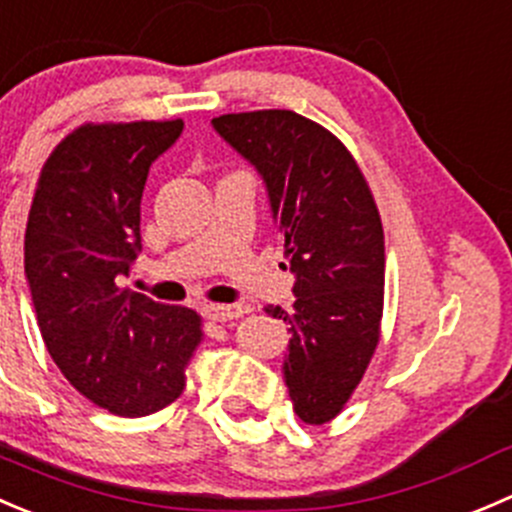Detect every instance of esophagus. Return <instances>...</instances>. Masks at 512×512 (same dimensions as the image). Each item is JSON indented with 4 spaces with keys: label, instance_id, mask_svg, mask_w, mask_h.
<instances>
[{
    "label": "esophagus",
    "instance_id": "34e87169",
    "mask_svg": "<svg viewBox=\"0 0 512 512\" xmlns=\"http://www.w3.org/2000/svg\"><path fill=\"white\" fill-rule=\"evenodd\" d=\"M249 311L251 308L246 303H209V306H204L206 318H211V321H234Z\"/></svg>",
    "mask_w": 512,
    "mask_h": 512
}]
</instances>
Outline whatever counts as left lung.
<instances>
[{
    "label": "left lung",
    "mask_w": 512,
    "mask_h": 512,
    "mask_svg": "<svg viewBox=\"0 0 512 512\" xmlns=\"http://www.w3.org/2000/svg\"><path fill=\"white\" fill-rule=\"evenodd\" d=\"M214 126L266 181L283 266L296 273L293 311L266 308L291 326L293 411L308 426L331 423L381 341L386 251L371 186L346 144L296 111L224 114Z\"/></svg>",
    "instance_id": "obj_1"
}]
</instances>
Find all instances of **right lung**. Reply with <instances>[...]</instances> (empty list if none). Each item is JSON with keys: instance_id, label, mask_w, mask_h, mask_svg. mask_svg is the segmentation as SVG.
Segmentation results:
<instances>
[{"instance_id": "obj_1", "label": "right lung", "mask_w": 512, "mask_h": 512, "mask_svg": "<svg viewBox=\"0 0 512 512\" xmlns=\"http://www.w3.org/2000/svg\"><path fill=\"white\" fill-rule=\"evenodd\" d=\"M184 121H86L44 161L24 236L39 331L49 356L94 406L141 418L171 406L204 341V321L121 288L141 251L151 161Z\"/></svg>"}]
</instances>
